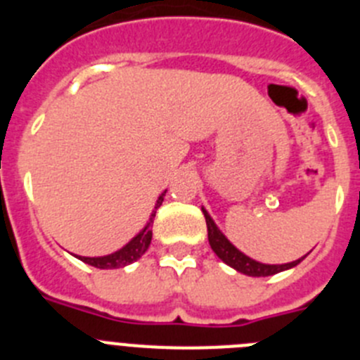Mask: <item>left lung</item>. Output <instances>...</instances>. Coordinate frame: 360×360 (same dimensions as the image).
Returning a JSON list of instances; mask_svg holds the SVG:
<instances>
[{"instance_id": "left-lung-1", "label": "left lung", "mask_w": 360, "mask_h": 360, "mask_svg": "<svg viewBox=\"0 0 360 360\" xmlns=\"http://www.w3.org/2000/svg\"><path fill=\"white\" fill-rule=\"evenodd\" d=\"M203 216H205V224H207V236L209 243H211V249L214 250V254L221 259V262L227 263L232 269H236L241 274L252 276V278H265V276L278 274L281 270L292 269V266H295L297 263L303 262L304 256L292 263H285V265H265V263L254 262L249 256H245L243 252H240V250H238L236 247L218 231V227L214 225L211 216L207 214V211H203Z\"/></svg>"}]
</instances>
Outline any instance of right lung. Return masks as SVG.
Masks as SVG:
<instances>
[{"mask_svg": "<svg viewBox=\"0 0 360 360\" xmlns=\"http://www.w3.org/2000/svg\"><path fill=\"white\" fill-rule=\"evenodd\" d=\"M164 196L165 193H162L160 198L157 200V205H155V211L151 212V218H149V224L146 225L144 231L139 232L135 238H133L131 241H129L126 247H122L120 250H117V252L110 254V256H103V257H82L79 256V259L84 263H88V265L95 266V269H120V266H126L129 265V263L136 262L139 257L142 256V254L148 250L149 243H151V236H153V218H155V212H157V209L160 207L162 202H164Z\"/></svg>", "mask_w": 360, "mask_h": 360, "instance_id": "1", "label": "right lung"}]
</instances>
